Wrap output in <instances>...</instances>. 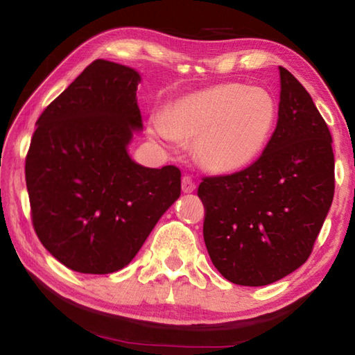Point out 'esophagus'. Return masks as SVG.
<instances>
[{
  "mask_svg": "<svg viewBox=\"0 0 355 355\" xmlns=\"http://www.w3.org/2000/svg\"><path fill=\"white\" fill-rule=\"evenodd\" d=\"M196 189V184L189 177H183L182 178V191L184 192V194H191V192H194Z\"/></svg>",
  "mask_w": 355,
  "mask_h": 355,
  "instance_id": "obj_1",
  "label": "esophagus"
}]
</instances>
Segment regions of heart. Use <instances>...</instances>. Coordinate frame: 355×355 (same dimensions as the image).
I'll use <instances>...</instances> for the list:
<instances>
[{
  "instance_id": "heart-1",
  "label": "heart",
  "mask_w": 355,
  "mask_h": 355,
  "mask_svg": "<svg viewBox=\"0 0 355 355\" xmlns=\"http://www.w3.org/2000/svg\"><path fill=\"white\" fill-rule=\"evenodd\" d=\"M277 122V103L263 87L218 84L183 95L163 117L150 122V135L164 142L196 141L203 169L219 175L248 169L266 148Z\"/></svg>"
}]
</instances>
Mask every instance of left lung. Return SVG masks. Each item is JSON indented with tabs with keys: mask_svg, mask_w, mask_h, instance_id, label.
<instances>
[{
	"mask_svg": "<svg viewBox=\"0 0 355 355\" xmlns=\"http://www.w3.org/2000/svg\"><path fill=\"white\" fill-rule=\"evenodd\" d=\"M280 70L277 127L248 169L203 178V239L214 268L243 286L274 284L307 261L332 205V136L305 87Z\"/></svg>",
	"mask_w": 355,
	"mask_h": 355,
	"instance_id": "1",
	"label": "left lung"
}]
</instances>
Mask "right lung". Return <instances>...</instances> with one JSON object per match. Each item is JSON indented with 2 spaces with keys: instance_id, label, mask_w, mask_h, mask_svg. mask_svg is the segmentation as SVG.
Wrapping results in <instances>:
<instances>
[{
  "instance_id": "1",
  "label": "right lung",
  "mask_w": 355,
  "mask_h": 355,
  "mask_svg": "<svg viewBox=\"0 0 355 355\" xmlns=\"http://www.w3.org/2000/svg\"><path fill=\"white\" fill-rule=\"evenodd\" d=\"M133 69L97 59L42 112L26 156L40 243L71 271L127 266L182 192L175 166L152 169L128 153L142 131Z\"/></svg>"
}]
</instances>
